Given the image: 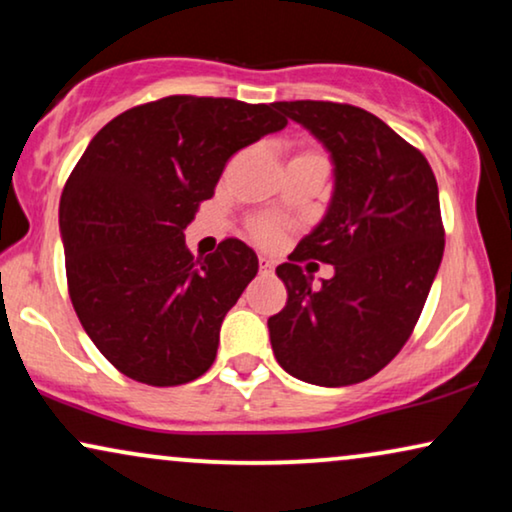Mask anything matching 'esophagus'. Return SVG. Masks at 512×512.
Returning <instances> with one entry per match:
<instances>
[{
	"instance_id": "obj_1",
	"label": "esophagus",
	"mask_w": 512,
	"mask_h": 512,
	"mask_svg": "<svg viewBox=\"0 0 512 512\" xmlns=\"http://www.w3.org/2000/svg\"><path fill=\"white\" fill-rule=\"evenodd\" d=\"M258 268H261V272H272V268H275V261L268 256H258Z\"/></svg>"
}]
</instances>
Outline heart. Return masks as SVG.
I'll return each mask as SVG.
<instances>
[{"label":"heart","instance_id":"1","mask_svg":"<svg viewBox=\"0 0 512 512\" xmlns=\"http://www.w3.org/2000/svg\"><path fill=\"white\" fill-rule=\"evenodd\" d=\"M251 235L261 244H265V247H275V244L284 240L286 223L277 219V216H261V219L251 223Z\"/></svg>","mask_w":512,"mask_h":512}]
</instances>
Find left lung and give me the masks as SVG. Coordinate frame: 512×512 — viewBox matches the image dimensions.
<instances>
[{"label": "left lung", "mask_w": 512, "mask_h": 512, "mask_svg": "<svg viewBox=\"0 0 512 512\" xmlns=\"http://www.w3.org/2000/svg\"><path fill=\"white\" fill-rule=\"evenodd\" d=\"M333 160V195L319 226L277 268L284 310L268 319L279 366L319 387H347L387 366L408 342L443 261L445 230L429 160L366 109L275 102ZM331 262L311 284L299 263Z\"/></svg>", "instance_id": "obj_1"}]
</instances>
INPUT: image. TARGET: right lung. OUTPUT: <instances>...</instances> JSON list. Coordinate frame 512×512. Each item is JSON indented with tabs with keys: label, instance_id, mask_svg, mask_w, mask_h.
<instances>
[{
	"label": "right lung",
	"instance_id": "obj_1",
	"mask_svg": "<svg viewBox=\"0 0 512 512\" xmlns=\"http://www.w3.org/2000/svg\"><path fill=\"white\" fill-rule=\"evenodd\" d=\"M286 123L275 104L172 95L90 139L60 198L67 286L83 331L123 375L177 387L214 363L258 258L235 237L193 258L184 230L228 158Z\"/></svg>",
	"mask_w": 512,
	"mask_h": 512
}]
</instances>
